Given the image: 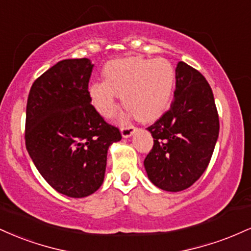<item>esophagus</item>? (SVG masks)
Instances as JSON below:
<instances>
[{
    "label": "esophagus",
    "instance_id": "34e87169",
    "mask_svg": "<svg viewBox=\"0 0 251 251\" xmlns=\"http://www.w3.org/2000/svg\"><path fill=\"white\" fill-rule=\"evenodd\" d=\"M134 132H135L134 126H126V127H123L122 128V134H123L124 138L131 137V135L133 134Z\"/></svg>",
    "mask_w": 251,
    "mask_h": 251
}]
</instances>
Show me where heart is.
<instances>
[{"mask_svg": "<svg viewBox=\"0 0 251 251\" xmlns=\"http://www.w3.org/2000/svg\"><path fill=\"white\" fill-rule=\"evenodd\" d=\"M105 81H96L88 88L97 111L112 118L118 109V96L142 122L159 118L168 108L175 89L174 65L164 57H125L109 61L103 68Z\"/></svg>", "mask_w": 251, "mask_h": 251, "instance_id": "1", "label": "heart"}]
</instances>
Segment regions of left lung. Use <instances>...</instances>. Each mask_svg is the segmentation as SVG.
I'll return each instance as SVG.
<instances>
[{
    "mask_svg": "<svg viewBox=\"0 0 251 251\" xmlns=\"http://www.w3.org/2000/svg\"><path fill=\"white\" fill-rule=\"evenodd\" d=\"M148 129L153 148L144 160L149 179L165 191L190 188L208 168L220 132L214 94L205 77L178 62L169 111Z\"/></svg>",
    "mask_w": 251,
    "mask_h": 251,
    "instance_id": "obj_1",
    "label": "left lung"
}]
</instances>
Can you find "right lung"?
<instances>
[{
  "label": "right lung",
  "instance_id": "obj_1",
  "mask_svg": "<svg viewBox=\"0 0 251 251\" xmlns=\"http://www.w3.org/2000/svg\"><path fill=\"white\" fill-rule=\"evenodd\" d=\"M91 60L59 61L31 86L25 109V148L37 171L60 194L92 195L105 177L107 151L119 142L91 103Z\"/></svg>",
  "mask_w": 251,
  "mask_h": 251
}]
</instances>
